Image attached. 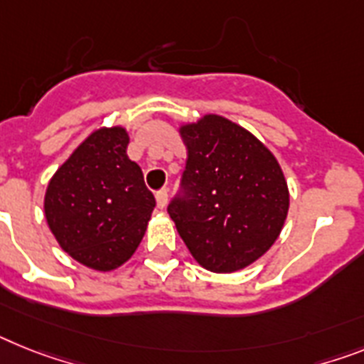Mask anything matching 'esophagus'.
Returning <instances> with one entry per match:
<instances>
[{
    "label": "esophagus",
    "instance_id": "esophagus-1",
    "mask_svg": "<svg viewBox=\"0 0 364 364\" xmlns=\"http://www.w3.org/2000/svg\"><path fill=\"white\" fill-rule=\"evenodd\" d=\"M155 200H157L159 209H164V207H166V203H168V191H166V188L159 191L157 194H155Z\"/></svg>",
    "mask_w": 364,
    "mask_h": 364
}]
</instances>
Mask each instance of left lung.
Listing matches in <instances>:
<instances>
[{
    "mask_svg": "<svg viewBox=\"0 0 364 364\" xmlns=\"http://www.w3.org/2000/svg\"><path fill=\"white\" fill-rule=\"evenodd\" d=\"M187 146L181 191L168 215L205 270H242L270 250L289 213V187L261 140L224 116L179 127Z\"/></svg>",
    "mask_w": 364,
    "mask_h": 364,
    "instance_id": "left-lung-1",
    "label": "left lung"
}]
</instances>
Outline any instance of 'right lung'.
Listing matches in <instances>:
<instances>
[{
  "instance_id": "obj_1",
  "label": "right lung",
  "mask_w": 364,
  "mask_h": 364,
  "mask_svg": "<svg viewBox=\"0 0 364 364\" xmlns=\"http://www.w3.org/2000/svg\"><path fill=\"white\" fill-rule=\"evenodd\" d=\"M127 144L120 125L96 129L48 183L44 213L51 233L70 257L92 270L124 264L154 213L155 198L127 157Z\"/></svg>"
}]
</instances>
